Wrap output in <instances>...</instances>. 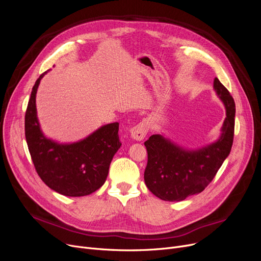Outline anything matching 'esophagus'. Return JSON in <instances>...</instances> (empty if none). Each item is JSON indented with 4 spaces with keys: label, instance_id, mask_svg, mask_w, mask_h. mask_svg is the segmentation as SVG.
I'll return each mask as SVG.
<instances>
[{
    "label": "esophagus",
    "instance_id": "34e87169",
    "mask_svg": "<svg viewBox=\"0 0 261 261\" xmlns=\"http://www.w3.org/2000/svg\"><path fill=\"white\" fill-rule=\"evenodd\" d=\"M149 130V121L148 120H142L139 122L138 125L134 126L130 133H131V138L135 141H143L145 139V136L147 135Z\"/></svg>",
    "mask_w": 261,
    "mask_h": 261
}]
</instances>
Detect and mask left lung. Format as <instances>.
I'll return each mask as SVG.
<instances>
[{
	"label": "left lung",
	"instance_id": "left-lung-1",
	"mask_svg": "<svg viewBox=\"0 0 261 261\" xmlns=\"http://www.w3.org/2000/svg\"><path fill=\"white\" fill-rule=\"evenodd\" d=\"M214 89L226 110L218 141L197 150L182 148L161 134H153L145 142L148 153L145 183L154 196L164 201L177 202L200 194L213 181L230 152L235 130V101L218 78L214 80Z\"/></svg>",
	"mask_w": 261,
	"mask_h": 261
}]
</instances>
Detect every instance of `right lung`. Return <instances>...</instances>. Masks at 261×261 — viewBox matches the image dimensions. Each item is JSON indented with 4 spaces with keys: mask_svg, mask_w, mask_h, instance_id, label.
Returning a JSON list of instances; mask_svg holds the SVG:
<instances>
[{
    "mask_svg": "<svg viewBox=\"0 0 261 261\" xmlns=\"http://www.w3.org/2000/svg\"><path fill=\"white\" fill-rule=\"evenodd\" d=\"M41 74L32 90L25 113V138L38 175L50 189L66 197L88 196L106 182L109 167L120 148L118 122L108 123L88 138L59 144L41 131L37 117L36 94Z\"/></svg>",
    "mask_w": 261,
    "mask_h": 261,
    "instance_id": "obj_1",
    "label": "right lung"
}]
</instances>
